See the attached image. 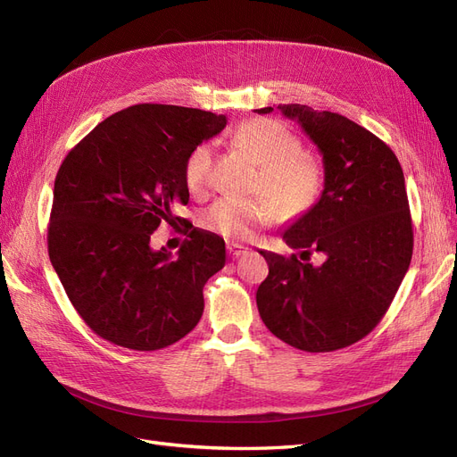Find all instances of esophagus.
Returning a JSON list of instances; mask_svg holds the SVG:
<instances>
[{"label": "esophagus", "mask_w": 457, "mask_h": 457, "mask_svg": "<svg viewBox=\"0 0 457 457\" xmlns=\"http://www.w3.org/2000/svg\"><path fill=\"white\" fill-rule=\"evenodd\" d=\"M227 250H228V255H230L232 259H238V257H242V255L247 253V247H245V245H240V244H228Z\"/></svg>", "instance_id": "34e87169"}]
</instances>
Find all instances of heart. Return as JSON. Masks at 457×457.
Segmentation results:
<instances>
[{
	"label": "heart",
	"mask_w": 457,
	"mask_h": 457,
	"mask_svg": "<svg viewBox=\"0 0 457 457\" xmlns=\"http://www.w3.org/2000/svg\"><path fill=\"white\" fill-rule=\"evenodd\" d=\"M234 146L247 154L257 173L250 185L253 198H223L204 215V225L232 242H250L276 219L297 220L316 205L324 188V170L284 123L250 120L234 133ZM212 146L200 145L183 165L192 195H204L212 179Z\"/></svg>",
	"instance_id": "b5f03b06"
}]
</instances>
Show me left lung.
<instances>
[{
    "instance_id": "left-lung-1",
    "label": "left lung",
    "mask_w": 457,
    "mask_h": 457,
    "mask_svg": "<svg viewBox=\"0 0 457 457\" xmlns=\"http://www.w3.org/2000/svg\"><path fill=\"white\" fill-rule=\"evenodd\" d=\"M278 108L320 148L324 190L284 232L303 261L261 252L269 276L257 289V309L284 343L331 353L379 324L410 267L413 228L404 173L395 152L349 118L307 104ZM312 253H323L322 266L306 262Z\"/></svg>"
}]
</instances>
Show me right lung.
<instances>
[{
    "mask_svg": "<svg viewBox=\"0 0 457 457\" xmlns=\"http://www.w3.org/2000/svg\"><path fill=\"white\" fill-rule=\"evenodd\" d=\"M225 116L135 104L87 133L54 179L47 250L74 309L96 336L133 351L183 339L204 312V286L225 267V242L192 228L179 257L150 247L188 202L187 156L223 131Z\"/></svg>",
    "mask_w": 457,
    "mask_h": 457,
    "instance_id": "1",
    "label": "right lung"
}]
</instances>
